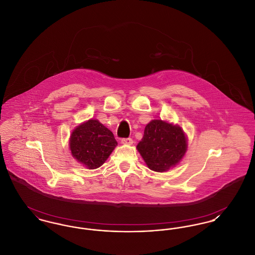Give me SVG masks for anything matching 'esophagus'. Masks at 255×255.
Masks as SVG:
<instances>
[{
    "mask_svg": "<svg viewBox=\"0 0 255 255\" xmlns=\"http://www.w3.org/2000/svg\"><path fill=\"white\" fill-rule=\"evenodd\" d=\"M121 142L123 143V144H132L133 143V139L131 138V137H123V138H121Z\"/></svg>",
    "mask_w": 255,
    "mask_h": 255,
    "instance_id": "34e87169",
    "label": "esophagus"
}]
</instances>
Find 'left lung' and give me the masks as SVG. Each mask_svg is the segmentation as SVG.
<instances>
[{
    "mask_svg": "<svg viewBox=\"0 0 255 255\" xmlns=\"http://www.w3.org/2000/svg\"><path fill=\"white\" fill-rule=\"evenodd\" d=\"M136 148L150 169L164 172L179 163L187 150V140L178 126L152 120Z\"/></svg>",
    "mask_w": 255,
    "mask_h": 255,
    "instance_id": "left-lung-1",
    "label": "left lung"
}]
</instances>
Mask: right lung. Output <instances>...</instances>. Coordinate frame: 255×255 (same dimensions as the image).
I'll return each instance as SVG.
<instances>
[{
    "mask_svg": "<svg viewBox=\"0 0 255 255\" xmlns=\"http://www.w3.org/2000/svg\"><path fill=\"white\" fill-rule=\"evenodd\" d=\"M117 145L114 134L98 120H90L81 124L70 138L73 157L90 169L103 165Z\"/></svg>",
    "mask_w": 255,
    "mask_h": 255,
    "instance_id": "add662e5",
    "label": "right lung"
}]
</instances>
